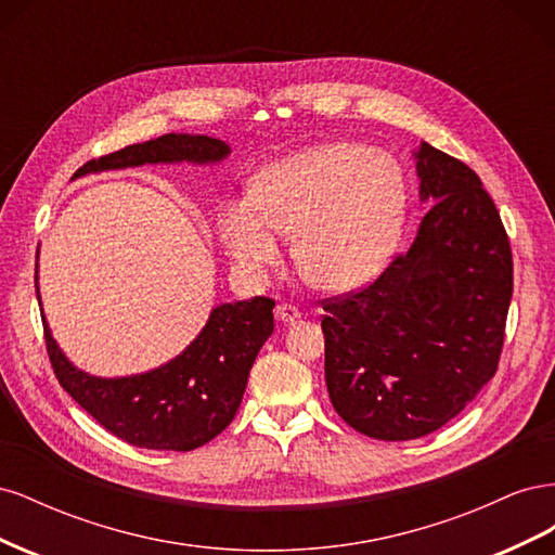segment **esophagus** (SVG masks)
Segmentation results:
<instances>
[{
  "label": "esophagus",
  "mask_w": 555,
  "mask_h": 555,
  "mask_svg": "<svg viewBox=\"0 0 555 555\" xmlns=\"http://www.w3.org/2000/svg\"><path fill=\"white\" fill-rule=\"evenodd\" d=\"M275 317L280 319L282 324H294L296 319L300 317V310H298L296 306H292V304H280V306L275 308Z\"/></svg>",
  "instance_id": "esophagus-1"
}]
</instances>
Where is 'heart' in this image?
<instances>
[{
	"label": "heart",
	"instance_id": "obj_1",
	"mask_svg": "<svg viewBox=\"0 0 555 555\" xmlns=\"http://www.w3.org/2000/svg\"><path fill=\"white\" fill-rule=\"evenodd\" d=\"M405 201V180L391 157L328 143L266 166L249 194L220 206L217 233L247 275L280 266L284 236H294L300 275L324 292H349L391 259Z\"/></svg>",
	"mask_w": 555,
	"mask_h": 555
}]
</instances>
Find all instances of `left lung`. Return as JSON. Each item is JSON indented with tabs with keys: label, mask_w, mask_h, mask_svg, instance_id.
<instances>
[{
	"label": "left lung",
	"mask_w": 555,
	"mask_h": 555,
	"mask_svg": "<svg viewBox=\"0 0 555 555\" xmlns=\"http://www.w3.org/2000/svg\"><path fill=\"white\" fill-rule=\"evenodd\" d=\"M416 238L359 292L324 298L326 386L345 424L384 442L442 428L489 382L514 289L507 231L479 176L422 143Z\"/></svg>",
	"instance_id": "1"
}]
</instances>
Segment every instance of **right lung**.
Returning <instances> with one entry per match:
<instances>
[{"mask_svg": "<svg viewBox=\"0 0 555 555\" xmlns=\"http://www.w3.org/2000/svg\"><path fill=\"white\" fill-rule=\"evenodd\" d=\"M229 153L220 139L164 133L82 164L74 178L141 164H210ZM273 308L275 300L266 296L215 308L180 357L133 377L104 379L82 373L62 354L46 319L43 335L62 389L115 438L143 449L192 451L217 438L236 416L249 367L273 333Z\"/></svg>", "mask_w": 555, "mask_h": 555, "instance_id": "right-lung-1", "label": "right lung"}]
</instances>
